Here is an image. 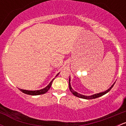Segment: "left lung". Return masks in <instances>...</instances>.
Masks as SVG:
<instances>
[{"instance_id":"obj_1","label":"left lung","mask_w":126,"mask_h":126,"mask_svg":"<svg viewBox=\"0 0 126 126\" xmlns=\"http://www.w3.org/2000/svg\"><path fill=\"white\" fill-rule=\"evenodd\" d=\"M115 82L113 83V84L111 86L110 88H109L108 90H107L106 91H103V92H101V93H96V94H94L93 95H91V96H85V95H83V94H81L79 93L76 92V91H75L74 90L72 89V88L71 87V78L70 77H69V90H70V91L71 93H72V94H73L74 96H76V97H80V98H82V99H96L97 98V97H101V96H103V95L105 94L106 93H107L108 92H109V91H110V90H111V88H112V87H113L114 85H115Z\"/></svg>"}]
</instances>
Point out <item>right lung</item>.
<instances>
[{"label": "right lung", "mask_w": 126, "mask_h": 126, "mask_svg": "<svg viewBox=\"0 0 126 126\" xmlns=\"http://www.w3.org/2000/svg\"><path fill=\"white\" fill-rule=\"evenodd\" d=\"M60 74L58 73L57 74V76L58 74ZM55 79V78L53 79L52 80L51 82H50V83H49V85H48L47 86H46L45 88H44L43 89H41V90H22V89H21V88H19V90L21 91H22V93H24L25 94H29V95H32V96H36V95H40V94H43L46 93H47L48 91V90L50 89V88L51 87V85H52V82L53 80Z\"/></svg>", "instance_id": "obj_1"}]
</instances>
